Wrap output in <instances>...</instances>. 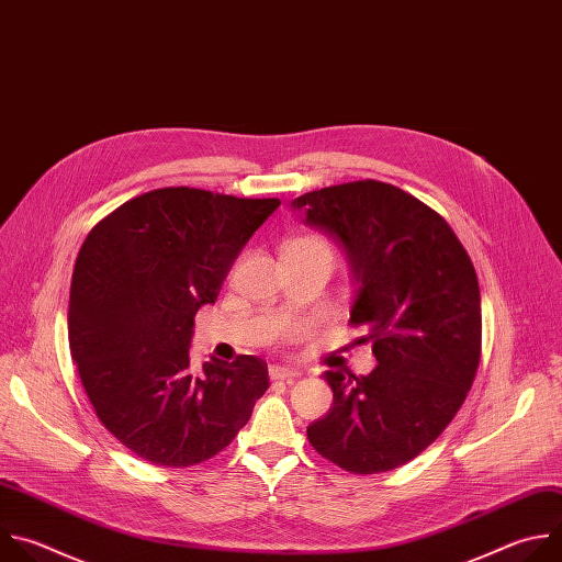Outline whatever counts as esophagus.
I'll use <instances>...</instances> for the list:
<instances>
[{
  "instance_id": "esophagus-1",
  "label": "esophagus",
  "mask_w": 562,
  "mask_h": 562,
  "mask_svg": "<svg viewBox=\"0 0 562 562\" xmlns=\"http://www.w3.org/2000/svg\"><path fill=\"white\" fill-rule=\"evenodd\" d=\"M301 372L296 368H288V366H270V379L274 381H294L299 379Z\"/></svg>"
}]
</instances>
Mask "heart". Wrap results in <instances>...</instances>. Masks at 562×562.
<instances>
[{
  "label": "heart",
  "instance_id": "obj_1",
  "mask_svg": "<svg viewBox=\"0 0 562 562\" xmlns=\"http://www.w3.org/2000/svg\"><path fill=\"white\" fill-rule=\"evenodd\" d=\"M292 246H310V248H325V250H329L321 239H301V241H294Z\"/></svg>",
  "mask_w": 562,
  "mask_h": 562
}]
</instances>
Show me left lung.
<instances>
[{
    "mask_svg": "<svg viewBox=\"0 0 562 562\" xmlns=\"http://www.w3.org/2000/svg\"><path fill=\"white\" fill-rule=\"evenodd\" d=\"M305 226L346 252L355 303L376 368L327 370L334 392L307 438L352 474L390 472L418 457L463 405L481 359V290L447 221L383 181H355L296 196Z\"/></svg>",
    "mask_w": 562,
    "mask_h": 562,
    "instance_id": "1",
    "label": "left lung"
}]
</instances>
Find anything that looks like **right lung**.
Masks as SVG:
<instances>
[{
	"mask_svg": "<svg viewBox=\"0 0 562 562\" xmlns=\"http://www.w3.org/2000/svg\"><path fill=\"white\" fill-rule=\"evenodd\" d=\"M281 205L161 188L120 205L83 241L70 283L68 344L103 423L139 459L190 468L228 447L268 390L257 357L190 372L194 314Z\"/></svg>",
	"mask_w": 562,
	"mask_h": 562,
	"instance_id": "right-lung-1",
	"label": "right lung"
}]
</instances>
